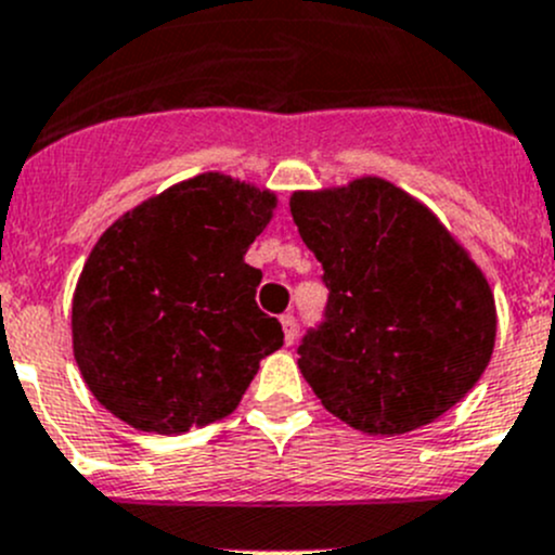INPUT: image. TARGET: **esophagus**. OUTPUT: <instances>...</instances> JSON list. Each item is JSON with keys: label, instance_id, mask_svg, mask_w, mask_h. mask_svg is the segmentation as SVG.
I'll return each mask as SVG.
<instances>
[{"label": "esophagus", "instance_id": "esophagus-1", "mask_svg": "<svg viewBox=\"0 0 555 555\" xmlns=\"http://www.w3.org/2000/svg\"><path fill=\"white\" fill-rule=\"evenodd\" d=\"M280 323H283L285 345H294L296 343V318L294 315H280Z\"/></svg>", "mask_w": 555, "mask_h": 555}]
</instances>
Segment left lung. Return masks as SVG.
<instances>
[{"label": "left lung", "instance_id": "obj_1", "mask_svg": "<svg viewBox=\"0 0 555 555\" xmlns=\"http://www.w3.org/2000/svg\"><path fill=\"white\" fill-rule=\"evenodd\" d=\"M288 205L328 288L326 321L299 345L323 408L364 435L399 437L462 402L496 339L493 291L469 250L377 175L294 191Z\"/></svg>", "mask_w": 555, "mask_h": 555}]
</instances>
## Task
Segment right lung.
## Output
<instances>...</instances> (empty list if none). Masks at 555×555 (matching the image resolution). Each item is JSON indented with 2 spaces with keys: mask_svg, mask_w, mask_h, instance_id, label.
<instances>
[{
  "mask_svg": "<svg viewBox=\"0 0 555 555\" xmlns=\"http://www.w3.org/2000/svg\"><path fill=\"white\" fill-rule=\"evenodd\" d=\"M278 194L223 172L169 185L104 229L73 296V353L124 424L183 435L234 413L283 328L245 264Z\"/></svg>",
  "mask_w": 555,
  "mask_h": 555,
  "instance_id": "right-lung-1",
  "label": "right lung"
}]
</instances>
